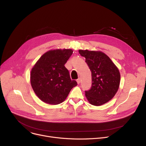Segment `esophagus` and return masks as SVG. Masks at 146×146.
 <instances>
[{"instance_id":"34e87169","label":"esophagus","mask_w":146,"mask_h":146,"mask_svg":"<svg viewBox=\"0 0 146 146\" xmlns=\"http://www.w3.org/2000/svg\"><path fill=\"white\" fill-rule=\"evenodd\" d=\"M76 81H77V82H78V84H79V83H80V78H79V79H77V80H76Z\"/></svg>"}]
</instances>
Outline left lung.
<instances>
[{
	"mask_svg": "<svg viewBox=\"0 0 146 146\" xmlns=\"http://www.w3.org/2000/svg\"><path fill=\"white\" fill-rule=\"evenodd\" d=\"M92 72V87L85 91L88 102L101 106L113 98L118 90L120 73L110 58L100 51L79 50Z\"/></svg>",
	"mask_w": 146,
	"mask_h": 146,
	"instance_id": "obj_1",
	"label": "left lung"
}]
</instances>
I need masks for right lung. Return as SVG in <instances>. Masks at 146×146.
<instances>
[{"label": "right lung", "mask_w": 146, "mask_h": 146, "mask_svg": "<svg viewBox=\"0 0 146 146\" xmlns=\"http://www.w3.org/2000/svg\"><path fill=\"white\" fill-rule=\"evenodd\" d=\"M73 53L72 49L51 50L45 52L32 68L31 85L40 99L50 105L65 101L71 89L77 86L72 80L64 64Z\"/></svg>", "instance_id": "obj_1"}]
</instances>
